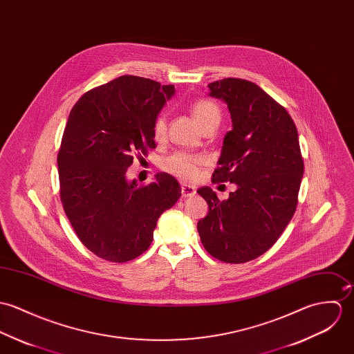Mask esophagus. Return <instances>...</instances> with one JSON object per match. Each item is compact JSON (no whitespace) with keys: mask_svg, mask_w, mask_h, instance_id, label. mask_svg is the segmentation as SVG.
Segmentation results:
<instances>
[{"mask_svg":"<svg viewBox=\"0 0 354 354\" xmlns=\"http://www.w3.org/2000/svg\"><path fill=\"white\" fill-rule=\"evenodd\" d=\"M196 190L194 186L190 185H182V196L189 198V196H196Z\"/></svg>","mask_w":354,"mask_h":354,"instance_id":"esophagus-1","label":"esophagus"}]
</instances>
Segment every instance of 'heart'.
I'll return each mask as SVG.
<instances>
[{
  "instance_id": "1",
  "label": "heart",
  "mask_w": 354,
  "mask_h": 354,
  "mask_svg": "<svg viewBox=\"0 0 354 354\" xmlns=\"http://www.w3.org/2000/svg\"><path fill=\"white\" fill-rule=\"evenodd\" d=\"M193 117L196 119V123L199 127H203L207 123L213 122H220L221 114L218 107L209 102V100H199L193 106ZM167 123H165V117L158 115L155 126H153V133L156 138H162L165 134ZM199 158H193L185 152H176L169 158H164L162 161V169L167 172L183 179V180H192L196 176V165L199 164Z\"/></svg>"
}]
</instances>
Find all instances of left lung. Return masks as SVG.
Listing matches in <instances>:
<instances>
[{
	"label": "left lung",
	"instance_id": "obj_1",
	"mask_svg": "<svg viewBox=\"0 0 354 354\" xmlns=\"http://www.w3.org/2000/svg\"><path fill=\"white\" fill-rule=\"evenodd\" d=\"M207 88L232 120L212 182L237 189L224 201L207 186L198 189L209 213L196 230L212 257L244 263L265 254L295 214L304 174L299 134L288 111L257 84L228 77Z\"/></svg>",
	"mask_w": 354,
	"mask_h": 354
}]
</instances>
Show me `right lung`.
I'll use <instances>...</instances> for the list:
<instances>
[{
    "label": "right lung",
    "mask_w": 354,
    "mask_h": 354,
    "mask_svg": "<svg viewBox=\"0 0 354 354\" xmlns=\"http://www.w3.org/2000/svg\"><path fill=\"white\" fill-rule=\"evenodd\" d=\"M174 85L120 76L84 93L64 131L58 172L64 210L81 243L110 262L145 252L158 217L182 189L165 172L148 186L129 180L134 153L155 149L153 126Z\"/></svg>",
    "instance_id": "1"
}]
</instances>
